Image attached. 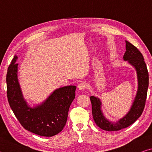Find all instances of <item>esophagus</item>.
Returning a JSON list of instances; mask_svg holds the SVG:
<instances>
[{"label":"esophagus","mask_w":152,"mask_h":152,"mask_svg":"<svg viewBox=\"0 0 152 152\" xmlns=\"http://www.w3.org/2000/svg\"><path fill=\"white\" fill-rule=\"evenodd\" d=\"M87 84L86 82H81L80 84H78V88L79 90H81V91H84L86 88Z\"/></svg>","instance_id":"1"}]
</instances>
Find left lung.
<instances>
[{"instance_id": "8db88e82", "label": "left lung", "mask_w": 152, "mask_h": 152, "mask_svg": "<svg viewBox=\"0 0 152 152\" xmlns=\"http://www.w3.org/2000/svg\"><path fill=\"white\" fill-rule=\"evenodd\" d=\"M126 51L123 59L127 60L136 69L138 79V90L135 101L129 113L116 123L109 121L104 117L101 110V102L98 98L91 96L92 117L94 122L102 129L105 131H118L133 124L143 111L145 107L149 85V74L143 56L138 49L130 42L125 41Z\"/></svg>"}]
</instances>
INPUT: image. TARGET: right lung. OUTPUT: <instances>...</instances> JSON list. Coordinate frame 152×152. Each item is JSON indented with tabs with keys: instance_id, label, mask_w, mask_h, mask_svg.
<instances>
[{
	"instance_id": "right-lung-1",
	"label": "right lung",
	"mask_w": 152,
	"mask_h": 152,
	"mask_svg": "<svg viewBox=\"0 0 152 152\" xmlns=\"http://www.w3.org/2000/svg\"><path fill=\"white\" fill-rule=\"evenodd\" d=\"M17 56H15L7 74V94L10 107L23 127L36 135L51 137L65 126L69 108L75 98L76 86L61 87L41 105L31 108L25 101L17 79Z\"/></svg>"
}]
</instances>
